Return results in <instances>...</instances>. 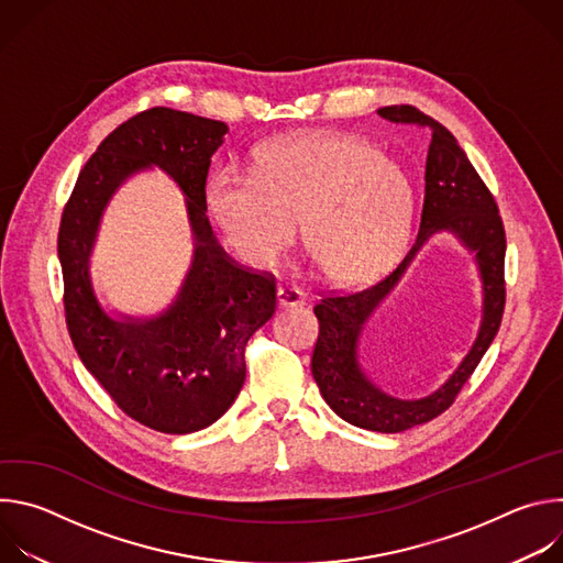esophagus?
Returning <instances> with one entry per match:
<instances>
[{
  "instance_id": "34e87169",
  "label": "esophagus",
  "mask_w": 563,
  "mask_h": 563,
  "mask_svg": "<svg viewBox=\"0 0 563 563\" xmlns=\"http://www.w3.org/2000/svg\"><path fill=\"white\" fill-rule=\"evenodd\" d=\"M276 300H278L280 307H302L305 305V294L298 287L285 285V287H278Z\"/></svg>"
}]
</instances>
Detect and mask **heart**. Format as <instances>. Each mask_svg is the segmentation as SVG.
Here are the masks:
<instances>
[{
  "instance_id": "b5f03b06",
  "label": "heart",
  "mask_w": 563,
  "mask_h": 563,
  "mask_svg": "<svg viewBox=\"0 0 563 563\" xmlns=\"http://www.w3.org/2000/svg\"><path fill=\"white\" fill-rule=\"evenodd\" d=\"M205 202L243 261L274 265L296 240L302 218L305 245L325 278L358 285L404 247L415 189L406 169L369 140L311 133L258 146L250 172L218 167L207 180Z\"/></svg>"
}]
</instances>
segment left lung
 <instances>
[{"mask_svg":"<svg viewBox=\"0 0 563 563\" xmlns=\"http://www.w3.org/2000/svg\"><path fill=\"white\" fill-rule=\"evenodd\" d=\"M378 115L394 124L426 129L432 135L419 238L406 261L387 278L363 289L325 294L316 302L318 341L311 356V374L325 404L341 419L356 428L394 434L443 415L495 341L506 307V229L493 191L441 122L410 104L378 109ZM439 228L456 232L477 254L485 278V320L475 345L443 386L423 399L398 401L383 395L364 374L360 365V332L373 307Z\"/></svg>","mask_w":563,"mask_h":563,"instance_id":"1","label":"left lung"}]
</instances>
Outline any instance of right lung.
Masks as SVG:
<instances>
[{
  "mask_svg": "<svg viewBox=\"0 0 563 563\" xmlns=\"http://www.w3.org/2000/svg\"><path fill=\"white\" fill-rule=\"evenodd\" d=\"M227 124L153 107L111 131L79 172L64 205L57 256L64 316L77 356L133 421L165 434L216 423L245 383V345L276 311V278L238 265L216 243L205 185ZM165 168L188 196L197 240L192 272L177 302L144 324L109 319L88 280L101 209L133 170Z\"/></svg>",
  "mask_w": 563,
  "mask_h": 563,
  "instance_id": "1",
  "label": "right lung"
}]
</instances>
